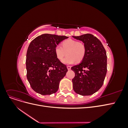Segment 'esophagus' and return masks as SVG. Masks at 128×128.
<instances>
[{"instance_id":"1","label":"esophagus","mask_w":128,"mask_h":128,"mask_svg":"<svg viewBox=\"0 0 128 128\" xmlns=\"http://www.w3.org/2000/svg\"><path fill=\"white\" fill-rule=\"evenodd\" d=\"M67 67L68 70H70L71 69V66H67Z\"/></svg>"}]
</instances>
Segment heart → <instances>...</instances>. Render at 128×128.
Segmentation results:
<instances>
[{"label": "heart", "mask_w": 128, "mask_h": 128, "mask_svg": "<svg viewBox=\"0 0 128 128\" xmlns=\"http://www.w3.org/2000/svg\"><path fill=\"white\" fill-rule=\"evenodd\" d=\"M54 52L56 58L60 60L63 59L67 52V56L62 62L66 64H70L75 61L80 62L83 60L86 54V47L82 42L69 39L62 42V46L56 45Z\"/></svg>", "instance_id": "obj_1"}]
</instances>
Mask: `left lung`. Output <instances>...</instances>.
<instances>
[{
	"instance_id": "obj_1",
	"label": "left lung",
	"mask_w": 128,
	"mask_h": 128,
	"mask_svg": "<svg viewBox=\"0 0 128 128\" xmlns=\"http://www.w3.org/2000/svg\"><path fill=\"white\" fill-rule=\"evenodd\" d=\"M83 42L86 54L78 64L71 68L75 72L72 80L73 90L81 96H90L98 91L104 83L107 73V55L102 42L90 34L72 36Z\"/></svg>"
}]
</instances>
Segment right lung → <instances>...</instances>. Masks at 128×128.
<instances>
[{"mask_svg":"<svg viewBox=\"0 0 128 128\" xmlns=\"http://www.w3.org/2000/svg\"><path fill=\"white\" fill-rule=\"evenodd\" d=\"M68 38L44 34L29 44L26 61V77L31 87L38 94L50 95L58 90L60 81L68 69L56 58L54 48Z\"/></svg>","mask_w":128,"mask_h":128,"instance_id":"obj_1","label":"right lung"}]
</instances>
